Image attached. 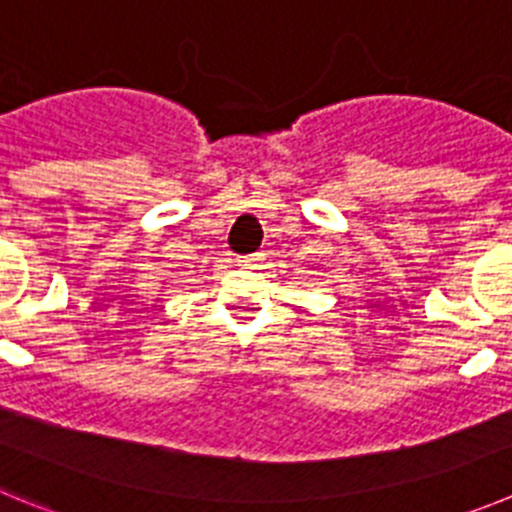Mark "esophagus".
<instances>
[{
	"label": "esophagus",
	"instance_id": "34e87169",
	"mask_svg": "<svg viewBox=\"0 0 512 512\" xmlns=\"http://www.w3.org/2000/svg\"><path fill=\"white\" fill-rule=\"evenodd\" d=\"M257 260H262V252H255V255H242L239 257V265H255Z\"/></svg>",
	"mask_w": 512,
	"mask_h": 512
}]
</instances>
